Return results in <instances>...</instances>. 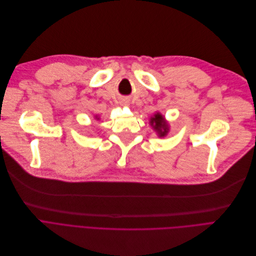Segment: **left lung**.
Masks as SVG:
<instances>
[{
  "mask_svg": "<svg viewBox=\"0 0 256 256\" xmlns=\"http://www.w3.org/2000/svg\"><path fill=\"white\" fill-rule=\"evenodd\" d=\"M162 120H164V118H162V116L160 114H155V118H152V120H151V123H152V124L155 123L154 128H155L156 130H158V132L160 133L162 136H164L166 134V126L162 123V122H164ZM162 130H164V132L162 131Z\"/></svg>",
  "mask_w": 256,
  "mask_h": 256,
  "instance_id": "left-lung-1",
  "label": "left lung"
}]
</instances>
